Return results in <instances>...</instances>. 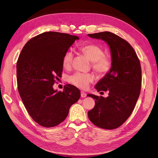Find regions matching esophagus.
<instances>
[{"label":"esophagus","instance_id":"1","mask_svg":"<svg viewBox=\"0 0 158 158\" xmlns=\"http://www.w3.org/2000/svg\"><path fill=\"white\" fill-rule=\"evenodd\" d=\"M81 97L82 98H85L86 97V94L84 92H81Z\"/></svg>","mask_w":158,"mask_h":158}]
</instances>
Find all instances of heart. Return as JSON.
<instances>
[{
    "mask_svg": "<svg viewBox=\"0 0 158 158\" xmlns=\"http://www.w3.org/2000/svg\"><path fill=\"white\" fill-rule=\"evenodd\" d=\"M79 51L92 62V69L99 74H106L111 69V60L104 55L101 47L94 44H83L79 47ZM73 59V53L70 51H66L63 55L62 64L66 69L70 68ZM94 79L92 74L76 73L68 77V82L81 89L86 88Z\"/></svg>",
    "mask_w": 158,
    "mask_h": 158,
    "instance_id": "obj_1",
    "label": "heart"
}]
</instances>
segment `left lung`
Segmentation results:
<instances>
[{
    "label": "left lung",
    "mask_w": 158,
    "mask_h": 158,
    "mask_svg": "<svg viewBox=\"0 0 158 158\" xmlns=\"http://www.w3.org/2000/svg\"><path fill=\"white\" fill-rule=\"evenodd\" d=\"M88 35L107 43L112 60L111 69L95 86L98 92L108 91V97L87 95L95 99V107L88 112V117L99 128H117L130 117L139 98L142 84L140 60L132 47L114 33L103 31Z\"/></svg>",
    "instance_id": "8db88e82"
}]
</instances>
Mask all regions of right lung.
I'll use <instances>...</instances> for the list:
<instances>
[{
  "label": "right lung",
  "instance_id": "1",
  "mask_svg": "<svg viewBox=\"0 0 158 158\" xmlns=\"http://www.w3.org/2000/svg\"><path fill=\"white\" fill-rule=\"evenodd\" d=\"M76 40L78 36L68 33L44 32L28 41L18 57L19 94L31 117L42 127L59 125L80 98V90L71 84L64 85L63 92L52 88L61 76L63 55Z\"/></svg>",
  "mask_w": 158,
  "mask_h": 158
}]
</instances>
